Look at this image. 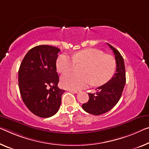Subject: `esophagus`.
Here are the masks:
<instances>
[{"label":"esophagus","instance_id":"obj_1","mask_svg":"<svg viewBox=\"0 0 149 149\" xmlns=\"http://www.w3.org/2000/svg\"><path fill=\"white\" fill-rule=\"evenodd\" d=\"M70 91H71V92H72V93H79V91H78V90H70Z\"/></svg>","mask_w":149,"mask_h":149}]
</instances>
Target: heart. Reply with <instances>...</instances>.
I'll return each instance as SVG.
<instances>
[{
	"label": "heart",
	"mask_w": 149,
	"mask_h": 149,
	"mask_svg": "<svg viewBox=\"0 0 149 149\" xmlns=\"http://www.w3.org/2000/svg\"><path fill=\"white\" fill-rule=\"evenodd\" d=\"M75 63H84L82 74L68 72L63 75L61 83L64 88L77 90L92 82L95 86L103 85L112 79L116 67L113 56L89 48L74 52L72 57L61 54L56 62V69L61 73L69 72L74 68Z\"/></svg>",
	"instance_id": "1"
}]
</instances>
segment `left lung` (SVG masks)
<instances>
[{
  "label": "left lung",
  "instance_id": "obj_1",
  "mask_svg": "<svg viewBox=\"0 0 149 149\" xmlns=\"http://www.w3.org/2000/svg\"><path fill=\"white\" fill-rule=\"evenodd\" d=\"M108 45L114 54L116 73L109 82L96 89V93H88V101L82 105L84 111L94 115H100L113 109L120 98L126 83L124 59L115 48Z\"/></svg>",
  "mask_w": 149,
  "mask_h": 149
}]
</instances>
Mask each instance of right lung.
I'll list each match as a JSON object with an SVG mask.
<instances>
[{
	"label": "right lung",
	"instance_id": "1",
	"mask_svg": "<svg viewBox=\"0 0 149 149\" xmlns=\"http://www.w3.org/2000/svg\"><path fill=\"white\" fill-rule=\"evenodd\" d=\"M60 51L52 46H36L27 52L20 64V95L27 108L39 117L48 118L55 114L65 92L57 86L59 78L56 61Z\"/></svg>",
	"mask_w": 149,
	"mask_h": 149
}]
</instances>
